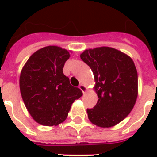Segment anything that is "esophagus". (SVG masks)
<instances>
[{
	"label": "esophagus",
	"mask_w": 157,
	"mask_h": 157,
	"mask_svg": "<svg viewBox=\"0 0 157 157\" xmlns=\"http://www.w3.org/2000/svg\"><path fill=\"white\" fill-rule=\"evenodd\" d=\"M79 88L82 90V92H83V93H85L86 91V87L84 85H82V84H81V85L79 86Z\"/></svg>",
	"instance_id": "34e87169"
}]
</instances>
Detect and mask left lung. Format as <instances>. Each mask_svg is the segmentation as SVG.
I'll return each instance as SVG.
<instances>
[{"mask_svg": "<svg viewBox=\"0 0 157 157\" xmlns=\"http://www.w3.org/2000/svg\"><path fill=\"white\" fill-rule=\"evenodd\" d=\"M81 59L90 66L96 81L98 100L87 109L92 124L102 128L114 126L130 113L138 94V75L130 57L115 48L86 49Z\"/></svg>", "mask_w": 157, "mask_h": 157, "instance_id": "left-lung-1", "label": "left lung"}]
</instances>
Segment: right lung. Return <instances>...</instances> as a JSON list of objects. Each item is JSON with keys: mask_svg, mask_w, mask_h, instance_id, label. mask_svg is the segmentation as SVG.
I'll list each match as a JSON object with an SVG mask.
<instances>
[{"mask_svg": "<svg viewBox=\"0 0 157 157\" xmlns=\"http://www.w3.org/2000/svg\"><path fill=\"white\" fill-rule=\"evenodd\" d=\"M70 52L47 46L33 54L20 75V91L33 118L46 126L58 125L68 116L71 104L82 92L71 85L63 73Z\"/></svg>", "mask_w": 157, "mask_h": 157, "instance_id": "1", "label": "right lung"}]
</instances>
